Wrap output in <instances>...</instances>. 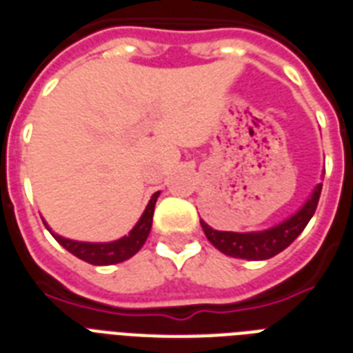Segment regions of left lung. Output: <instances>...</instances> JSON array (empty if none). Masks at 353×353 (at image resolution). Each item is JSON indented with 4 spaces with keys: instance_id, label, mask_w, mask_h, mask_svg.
<instances>
[{
    "instance_id": "left-lung-1",
    "label": "left lung",
    "mask_w": 353,
    "mask_h": 353,
    "mask_svg": "<svg viewBox=\"0 0 353 353\" xmlns=\"http://www.w3.org/2000/svg\"><path fill=\"white\" fill-rule=\"evenodd\" d=\"M321 190H323V183H319L317 187L313 188L306 203L302 205L295 214L285 218L284 221H280L276 225L263 229V231H216L203 220H199V223L203 227L205 236L209 238L210 243L227 256L243 258V260H268V258H273L274 254L284 251L285 247H290L295 241L296 236L304 231L307 221L312 220V216L315 214Z\"/></svg>"
}]
</instances>
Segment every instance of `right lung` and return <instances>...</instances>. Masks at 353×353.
<instances>
[{"mask_svg":"<svg viewBox=\"0 0 353 353\" xmlns=\"http://www.w3.org/2000/svg\"><path fill=\"white\" fill-rule=\"evenodd\" d=\"M157 198H159V192H155L150 198L143 216L139 218L135 227L126 236H122L119 240L104 241V243L69 240V238H63V236L52 232L51 227L47 225L46 221L43 223L51 231V234L54 236V240L77 258H80V260H84L88 263H93V265H112V263H121L124 260H128V258H132L144 245V241H146V238L150 234V229H152V220H154V209Z\"/></svg>","mask_w":353,"mask_h":353,"instance_id":"add662e5","label":"right lung"}]
</instances>
